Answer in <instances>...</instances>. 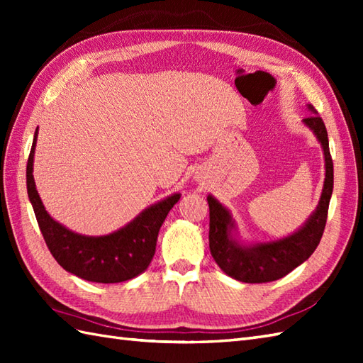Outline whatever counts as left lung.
<instances>
[{
	"mask_svg": "<svg viewBox=\"0 0 363 363\" xmlns=\"http://www.w3.org/2000/svg\"><path fill=\"white\" fill-rule=\"evenodd\" d=\"M309 107L315 115L306 117L304 123L313 130L323 145L326 162V179L317 211L313 212L309 221L298 233L285 237L282 240L245 248V246L238 245L230 237V229L234 228V223L230 220L229 212L217 199L207 196L211 218V254L223 272L237 281L248 284H264L281 279V277L289 274L291 269H295L312 256V252L317 250L321 240L323 233H325L329 201L334 189V162L333 157H330L325 123H323L321 117H318L317 112L313 111V107Z\"/></svg>",
	"mask_w": 363,
	"mask_h": 363,
	"instance_id": "obj_1",
	"label": "left lung"
}]
</instances>
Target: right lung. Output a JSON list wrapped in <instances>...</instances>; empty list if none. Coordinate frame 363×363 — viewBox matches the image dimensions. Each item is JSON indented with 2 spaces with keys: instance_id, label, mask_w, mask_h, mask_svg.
Instances as JSON below:
<instances>
[{
  "instance_id": "obj_1",
  "label": "right lung",
  "mask_w": 363,
  "mask_h": 363,
  "mask_svg": "<svg viewBox=\"0 0 363 363\" xmlns=\"http://www.w3.org/2000/svg\"><path fill=\"white\" fill-rule=\"evenodd\" d=\"M35 142L37 133L26 165L28 195L45 243L57 264L82 279L101 284L123 282L143 273L156 252L162 223L169 209L179 201L181 195L168 196L164 201L148 207L113 234L104 237L74 234L50 217L37 194L33 176Z\"/></svg>"
}]
</instances>
